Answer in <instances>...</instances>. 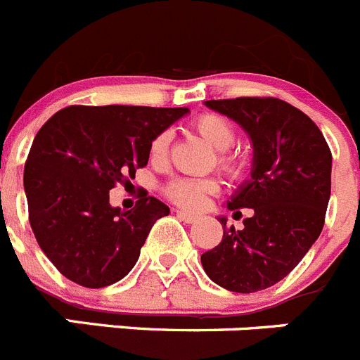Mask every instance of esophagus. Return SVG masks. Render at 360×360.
I'll return each mask as SVG.
<instances>
[{
    "mask_svg": "<svg viewBox=\"0 0 360 360\" xmlns=\"http://www.w3.org/2000/svg\"><path fill=\"white\" fill-rule=\"evenodd\" d=\"M177 218L183 221H186V224H193V221L199 220V214H193V213H188V211H177Z\"/></svg>",
    "mask_w": 360,
    "mask_h": 360,
    "instance_id": "34e87169",
    "label": "esophagus"
}]
</instances>
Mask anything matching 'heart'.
<instances>
[{"label":"heart","instance_id":"b5f03b06","mask_svg":"<svg viewBox=\"0 0 360 360\" xmlns=\"http://www.w3.org/2000/svg\"><path fill=\"white\" fill-rule=\"evenodd\" d=\"M191 129L195 131L207 146L220 153L218 165L224 172L233 177L241 176L245 172L243 158L227 153V149L233 147L236 133H234V126L226 117L218 115V113H202L191 122ZM169 131H161L160 134H156L149 147L150 160L161 163L169 153ZM213 191H217V183L211 179H174L165 188V193L170 200H174L179 206L188 207V210H197V207L202 206L206 195H210Z\"/></svg>","mask_w":360,"mask_h":360}]
</instances>
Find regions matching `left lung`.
<instances>
[{
  "instance_id": "8db88e82",
  "label": "left lung",
  "mask_w": 360,
  "mask_h": 360,
  "mask_svg": "<svg viewBox=\"0 0 360 360\" xmlns=\"http://www.w3.org/2000/svg\"><path fill=\"white\" fill-rule=\"evenodd\" d=\"M207 108L240 124L254 146L250 179L227 207H252L243 229H227L200 256L218 286L236 293L266 290L286 277L318 240L330 199L332 154L318 126L275 97L206 101Z\"/></svg>"
}]
</instances>
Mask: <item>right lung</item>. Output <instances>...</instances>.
<instances>
[{
    "label": "right lung",
    "mask_w": 360,
    "mask_h": 360,
    "mask_svg": "<svg viewBox=\"0 0 360 360\" xmlns=\"http://www.w3.org/2000/svg\"><path fill=\"white\" fill-rule=\"evenodd\" d=\"M188 108L67 106L37 133L25 165L30 226L56 270L85 288L120 281L136 264L154 221L169 206L147 195L133 210L110 206L149 161L156 134Z\"/></svg>",
    "instance_id": "obj_1"
}]
</instances>
